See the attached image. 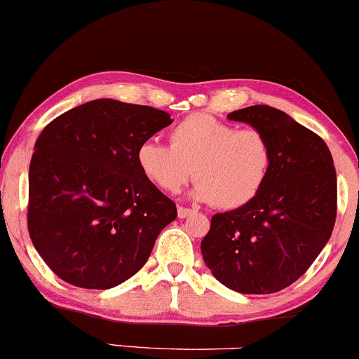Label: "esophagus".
<instances>
[{
  "label": "esophagus",
  "mask_w": 359,
  "mask_h": 359,
  "mask_svg": "<svg viewBox=\"0 0 359 359\" xmlns=\"http://www.w3.org/2000/svg\"><path fill=\"white\" fill-rule=\"evenodd\" d=\"M177 214H179L180 219H185V217H189V216H192V214H196V211H194V209L182 208V205H180V208L177 209Z\"/></svg>",
  "instance_id": "34e87169"
}]
</instances>
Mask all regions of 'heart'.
<instances>
[{"mask_svg": "<svg viewBox=\"0 0 359 359\" xmlns=\"http://www.w3.org/2000/svg\"><path fill=\"white\" fill-rule=\"evenodd\" d=\"M168 143L147 140L137 148L140 172L167 194L179 192L192 174L194 196L229 211L250 204L270 175L273 151L257 128L238 130L211 114L194 113L172 128Z\"/></svg>", "mask_w": 359, "mask_h": 359, "instance_id": "obj_1", "label": "heart"}]
</instances>
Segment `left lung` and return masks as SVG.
<instances>
[{"label":"left lung","instance_id":"1","mask_svg":"<svg viewBox=\"0 0 359 359\" xmlns=\"http://www.w3.org/2000/svg\"><path fill=\"white\" fill-rule=\"evenodd\" d=\"M228 118L263 131L273 158L250 204L211 217L201 251L222 285L241 294H273L302 277L331 238L334 162L324 140L283 111L257 104Z\"/></svg>","mask_w":359,"mask_h":359}]
</instances>
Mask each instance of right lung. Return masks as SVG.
Returning <instances> with one entry per match:
<instances>
[{
	"label": "right lung",
	"instance_id": "add662e5",
	"mask_svg": "<svg viewBox=\"0 0 359 359\" xmlns=\"http://www.w3.org/2000/svg\"><path fill=\"white\" fill-rule=\"evenodd\" d=\"M170 123L151 106L94 100L43 128L28 172L27 224L57 277L104 290L145 265L177 208L140 172L137 148Z\"/></svg>",
	"mask_w": 359,
	"mask_h": 359
}]
</instances>
